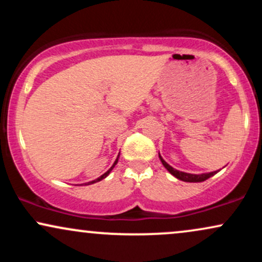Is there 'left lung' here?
<instances>
[{"label":"left lung","instance_id":"1","mask_svg":"<svg viewBox=\"0 0 262 262\" xmlns=\"http://www.w3.org/2000/svg\"><path fill=\"white\" fill-rule=\"evenodd\" d=\"M159 158H160V160L162 162V165L165 166V169H166L171 175H173L176 177V179L181 180V181H185V182H202V181H206V180H208L209 177L214 176L215 173L218 172V171H213V172H208V173H187V172H182V171H179L176 169H173L172 166H170L169 164H167L166 161L164 160V159L161 158V155L159 154Z\"/></svg>","mask_w":262,"mask_h":262}]
</instances>
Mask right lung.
<instances>
[{
	"instance_id": "right-lung-1",
	"label": "right lung",
	"mask_w": 262,
	"mask_h": 262,
	"mask_svg": "<svg viewBox=\"0 0 262 262\" xmlns=\"http://www.w3.org/2000/svg\"><path fill=\"white\" fill-rule=\"evenodd\" d=\"M118 158H119V155H118ZM118 158H117V159H116V161H114V164L112 165V167H111V169H110V170H108L106 173H103V175H102L101 177H98V179L93 180V181H91V182H87V183H86V185H92V183H95V182H98V181H101V180L106 179V177H107L108 175H110V172H111V171H112V169H113V167H114V166H116V164H117V162H118Z\"/></svg>"
}]
</instances>
